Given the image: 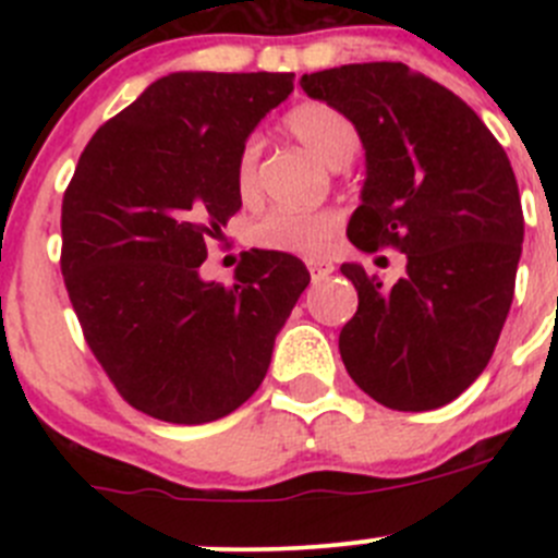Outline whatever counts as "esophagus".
<instances>
[{"label":"esophagus","mask_w":558,"mask_h":558,"mask_svg":"<svg viewBox=\"0 0 558 558\" xmlns=\"http://www.w3.org/2000/svg\"><path fill=\"white\" fill-rule=\"evenodd\" d=\"M307 269H311L313 283H318V280L329 278V275L335 272V264L326 262V258H307Z\"/></svg>","instance_id":"1"}]
</instances>
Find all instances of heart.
Listing matches in <instances>:
<instances>
[{
  "mask_svg": "<svg viewBox=\"0 0 558 558\" xmlns=\"http://www.w3.org/2000/svg\"><path fill=\"white\" fill-rule=\"evenodd\" d=\"M286 129L291 137L300 140L313 156H318L329 167H345L356 156L362 137L353 126L351 118L337 107L326 102H302L286 116ZM258 156H262V140L251 137L240 148L238 167H234V183L243 202H253L258 196ZM342 218L337 210H272L253 223L251 243L267 251L283 253H318L335 240L340 232Z\"/></svg>",
  "mask_w": 558,
  "mask_h": 558,
  "instance_id": "1",
  "label": "heart"
}]
</instances>
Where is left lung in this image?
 Instances as JSON below:
<instances>
[{"instance_id": "8db88e82", "label": "left lung", "mask_w": 558, "mask_h": 558, "mask_svg": "<svg viewBox=\"0 0 558 558\" xmlns=\"http://www.w3.org/2000/svg\"><path fill=\"white\" fill-rule=\"evenodd\" d=\"M300 86L362 137L367 180L348 240L408 256L393 286L340 267L359 291L342 364L386 408H442L486 369L513 302L523 213L508 154L472 107L399 61L313 72Z\"/></svg>"}]
</instances>
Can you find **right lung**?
<instances>
[{"label": "right lung", "mask_w": 558, "mask_h": 558, "mask_svg": "<svg viewBox=\"0 0 558 558\" xmlns=\"http://www.w3.org/2000/svg\"><path fill=\"white\" fill-rule=\"evenodd\" d=\"M291 72H172L97 129L61 202V275L88 348L140 413L207 424L262 386L311 283L291 253H243L232 286L199 267L243 207L234 183Z\"/></svg>", "instance_id": "add662e5"}]
</instances>
